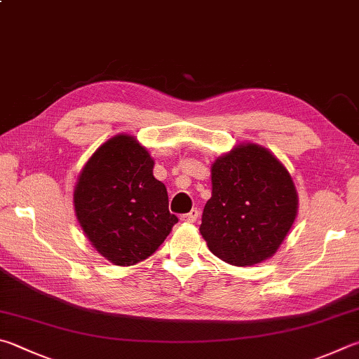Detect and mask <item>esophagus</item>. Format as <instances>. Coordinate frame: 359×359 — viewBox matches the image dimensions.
<instances>
[{
	"label": "esophagus",
	"instance_id": "esophagus-1",
	"mask_svg": "<svg viewBox=\"0 0 359 359\" xmlns=\"http://www.w3.org/2000/svg\"><path fill=\"white\" fill-rule=\"evenodd\" d=\"M198 218H199V210H198V208H193L191 212H188V213L182 215V217H180V219L184 221V223H194V221H196Z\"/></svg>",
	"mask_w": 359,
	"mask_h": 359
}]
</instances>
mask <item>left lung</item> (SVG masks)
<instances>
[{
  "instance_id": "left-lung-1",
  "label": "left lung",
  "mask_w": 359,
  "mask_h": 359,
  "mask_svg": "<svg viewBox=\"0 0 359 359\" xmlns=\"http://www.w3.org/2000/svg\"><path fill=\"white\" fill-rule=\"evenodd\" d=\"M298 212V194L285 166L269 149L238 144L212 165V198L199 231L224 262H264L284 242Z\"/></svg>"
}]
</instances>
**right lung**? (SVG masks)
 <instances>
[{"mask_svg": "<svg viewBox=\"0 0 359 359\" xmlns=\"http://www.w3.org/2000/svg\"><path fill=\"white\" fill-rule=\"evenodd\" d=\"M154 165L135 136L116 135L97 149L78 177V223L99 254L114 265L147 259L179 221L169 213L166 187L154 177Z\"/></svg>", "mask_w": 359, "mask_h": 359, "instance_id": "right-lung-1", "label": "right lung"}]
</instances>
